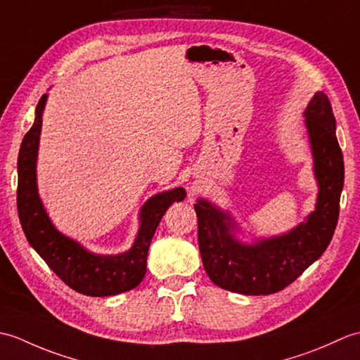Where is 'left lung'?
Segmentation results:
<instances>
[{"instance_id":"left-lung-1","label":"left lung","mask_w":360,"mask_h":360,"mask_svg":"<svg viewBox=\"0 0 360 360\" xmlns=\"http://www.w3.org/2000/svg\"><path fill=\"white\" fill-rule=\"evenodd\" d=\"M304 124L319 184L316 210L288 233L241 243L229 212L205 200L195 204L198 244L204 269L217 286L244 295H269L285 289L322 257L338 226L343 188V156L335 137L330 98L319 91L304 110Z\"/></svg>"}]
</instances>
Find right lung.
<instances>
[{
    "instance_id": "add662e5",
    "label": "right lung",
    "mask_w": 360,
    "mask_h": 360,
    "mask_svg": "<svg viewBox=\"0 0 360 360\" xmlns=\"http://www.w3.org/2000/svg\"><path fill=\"white\" fill-rule=\"evenodd\" d=\"M48 96L35 108V120L21 142L18 155L17 207L30 246L68 286L83 295L108 297L136 288L147 272L148 248L164 213L186 198L182 187L158 193L142 205L141 227L129 250L119 255H97L60 233L46 213L37 188V153L41 116Z\"/></svg>"
}]
</instances>
